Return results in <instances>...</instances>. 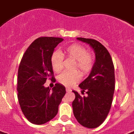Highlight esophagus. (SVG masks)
Returning a JSON list of instances; mask_svg holds the SVG:
<instances>
[{
	"label": "esophagus",
	"instance_id": "1",
	"mask_svg": "<svg viewBox=\"0 0 134 134\" xmlns=\"http://www.w3.org/2000/svg\"><path fill=\"white\" fill-rule=\"evenodd\" d=\"M66 92H70V91H71V89H70V88H66Z\"/></svg>",
	"mask_w": 134,
	"mask_h": 134
}]
</instances>
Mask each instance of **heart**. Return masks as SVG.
<instances>
[{
    "instance_id": "b5f03b06",
    "label": "heart",
    "mask_w": 134,
    "mask_h": 134,
    "mask_svg": "<svg viewBox=\"0 0 134 134\" xmlns=\"http://www.w3.org/2000/svg\"><path fill=\"white\" fill-rule=\"evenodd\" d=\"M63 55L75 60L72 68L78 69L83 75H89L94 65V57L88 53L81 45L74 44L67 46L63 51ZM51 65L55 72H60L64 68V57L59 51H54L51 56ZM78 70L65 71L58 76L59 83L66 87H70L81 79V74Z\"/></svg>"
}]
</instances>
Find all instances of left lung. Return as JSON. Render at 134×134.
<instances>
[{
    "label": "left lung",
    "mask_w": 134,
    "mask_h": 134,
    "mask_svg": "<svg viewBox=\"0 0 134 134\" xmlns=\"http://www.w3.org/2000/svg\"><path fill=\"white\" fill-rule=\"evenodd\" d=\"M77 39L93 48L96 60L89 76L79 86L87 96L81 97L72 91L75 94L73 114L79 124L94 129L104 122L111 108L115 88L114 66L109 53L99 42L83 37Z\"/></svg>",
    "instance_id": "1"
}]
</instances>
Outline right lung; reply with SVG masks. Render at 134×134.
Segmentation results:
<instances>
[{
    "instance_id": "obj_1",
    "label": "right lung",
    "mask_w": 134,
    "mask_h": 134,
    "mask_svg": "<svg viewBox=\"0 0 134 134\" xmlns=\"http://www.w3.org/2000/svg\"><path fill=\"white\" fill-rule=\"evenodd\" d=\"M64 40L55 37H40L34 40L23 55L18 72V99L23 114L33 124L42 125L57 115L66 88L55 83L52 91L45 88L46 79L55 81L51 56Z\"/></svg>"
}]
</instances>
